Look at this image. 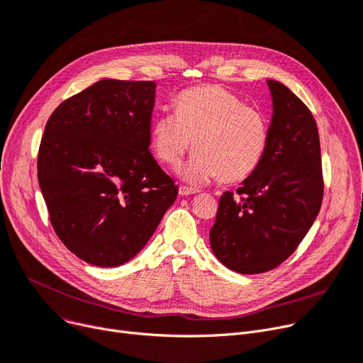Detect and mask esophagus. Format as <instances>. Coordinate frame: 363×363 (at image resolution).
I'll list each match as a JSON object with an SVG mask.
<instances>
[{
	"mask_svg": "<svg viewBox=\"0 0 363 363\" xmlns=\"http://www.w3.org/2000/svg\"><path fill=\"white\" fill-rule=\"evenodd\" d=\"M199 191L197 189H193V188H189V186H179V196H191V194H197Z\"/></svg>",
	"mask_w": 363,
	"mask_h": 363,
	"instance_id": "34e87169",
	"label": "esophagus"
}]
</instances>
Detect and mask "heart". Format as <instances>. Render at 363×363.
Masks as SVG:
<instances>
[{
  "instance_id": "1",
  "label": "heart",
  "mask_w": 363,
  "mask_h": 363,
  "mask_svg": "<svg viewBox=\"0 0 363 363\" xmlns=\"http://www.w3.org/2000/svg\"><path fill=\"white\" fill-rule=\"evenodd\" d=\"M175 107L177 114L162 113L152 123L150 141L156 157L170 167L196 147L199 155L181 169L184 181L238 182L259 167L269 141L263 113L218 85L184 91Z\"/></svg>"
}]
</instances>
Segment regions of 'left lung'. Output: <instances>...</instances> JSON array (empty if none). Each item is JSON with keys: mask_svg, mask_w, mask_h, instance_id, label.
Instances as JSON below:
<instances>
[{"mask_svg": "<svg viewBox=\"0 0 363 363\" xmlns=\"http://www.w3.org/2000/svg\"><path fill=\"white\" fill-rule=\"evenodd\" d=\"M272 99L264 157L234 199L219 200L211 247L228 269L252 275L271 271L294 253L322 203L320 145L311 110L281 82L268 81Z\"/></svg>", "mask_w": 363, "mask_h": 363, "instance_id": "left-lung-1", "label": "left lung"}]
</instances>
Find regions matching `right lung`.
Wrapping results in <instances>:
<instances>
[{"label": "right lung", "instance_id": "add662e5", "mask_svg": "<svg viewBox=\"0 0 363 363\" xmlns=\"http://www.w3.org/2000/svg\"><path fill=\"white\" fill-rule=\"evenodd\" d=\"M156 84L101 79L50 116L38 182L55 234L86 263L135 257L174 204L178 186L150 152Z\"/></svg>", "mask_w": 363, "mask_h": 363}]
</instances>
